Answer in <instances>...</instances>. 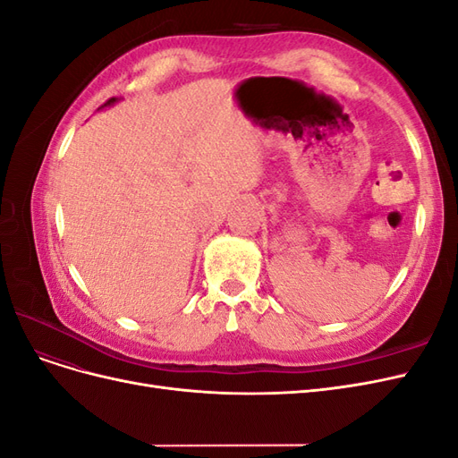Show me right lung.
Here are the masks:
<instances>
[{"label": "right lung", "instance_id": "obj_1", "mask_svg": "<svg viewBox=\"0 0 458 458\" xmlns=\"http://www.w3.org/2000/svg\"><path fill=\"white\" fill-rule=\"evenodd\" d=\"M114 101H116V97H113V99H108V101H106L103 106H106V105H110V103H114Z\"/></svg>", "mask_w": 458, "mask_h": 458}]
</instances>
